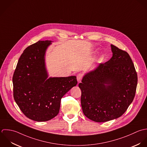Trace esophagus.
<instances>
[{
    "label": "esophagus",
    "instance_id": "esophagus-1",
    "mask_svg": "<svg viewBox=\"0 0 147 147\" xmlns=\"http://www.w3.org/2000/svg\"><path fill=\"white\" fill-rule=\"evenodd\" d=\"M83 75L82 74H81V73L77 75V80H78V82L79 83L81 82V81H82V79H83Z\"/></svg>",
    "mask_w": 147,
    "mask_h": 147
}]
</instances>
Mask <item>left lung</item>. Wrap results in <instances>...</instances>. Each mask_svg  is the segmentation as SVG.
<instances>
[{
  "label": "left lung",
  "mask_w": 147,
  "mask_h": 147,
  "mask_svg": "<svg viewBox=\"0 0 147 147\" xmlns=\"http://www.w3.org/2000/svg\"><path fill=\"white\" fill-rule=\"evenodd\" d=\"M112 57L86 74L79 87L84 115L105 122L123 115L133 101L138 75L129 54L111 45Z\"/></svg>",
  "instance_id": "8db88e82"
}]
</instances>
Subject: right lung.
<instances>
[{
  "instance_id": "add662e5",
  "label": "right lung",
  "mask_w": 147,
  "mask_h": 147,
  "mask_svg": "<svg viewBox=\"0 0 147 147\" xmlns=\"http://www.w3.org/2000/svg\"><path fill=\"white\" fill-rule=\"evenodd\" d=\"M51 42L39 40L26 48L12 78L15 102L26 117L36 121L55 117L61 98L78 83L75 76L49 78L45 55Z\"/></svg>"
}]
</instances>
